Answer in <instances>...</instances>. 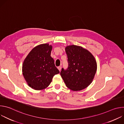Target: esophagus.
<instances>
[{
    "label": "esophagus",
    "mask_w": 124,
    "mask_h": 124,
    "mask_svg": "<svg viewBox=\"0 0 124 124\" xmlns=\"http://www.w3.org/2000/svg\"><path fill=\"white\" fill-rule=\"evenodd\" d=\"M57 68H58V69L59 70V71H60L61 70V66H59V67H57Z\"/></svg>",
    "instance_id": "esophagus-1"
}]
</instances>
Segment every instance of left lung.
<instances>
[{
    "instance_id": "1",
    "label": "left lung",
    "mask_w": 124,
    "mask_h": 124,
    "mask_svg": "<svg viewBox=\"0 0 124 124\" xmlns=\"http://www.w3.org/2000/svg\"><path fill=\"white\" fill-rule=\"evenodd\" d=\"M69 66L63 68L61 76L66 86L74 91L82 90L93 81L96 70V60L91 53L82 46H68L65 47Z\"/></svg>"
}]
</instances>
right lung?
Masks as SVG:
<instances>
[{"label": "right lung", "mask_w": 124, "mask_h": 124, "mask_svg": "<svg viewBox=\"0 0 124 124\" xmlns=\"http://www.w3.org/2000/svg\"><path fill=\"white\" fill-rule=\"evenodd\" d=\"M52 48L49 44L34 47L25 58L22 67L23 77L28 85L36 90L47 87L54 76L59 73L51 56Z\"/></svg>", "instance_id": "add662e5"}]
</instances>
